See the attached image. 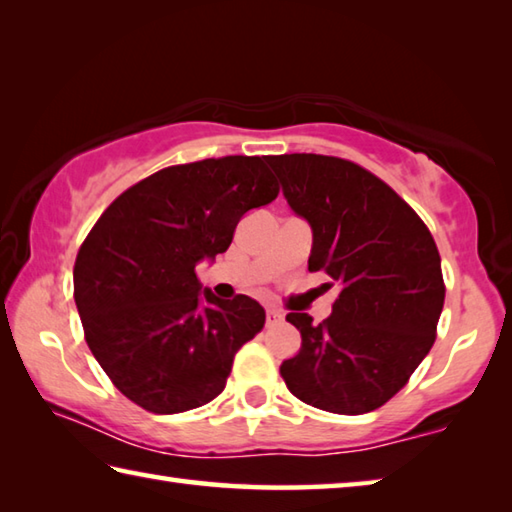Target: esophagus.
<instances>
[{
    "label": "esophagus",
    "mask_w": 512,
    "mask_h": 512,
    "mask_svg": "<svg viewBox=\"0 0 512 512\" xmlns=\"http://www.w3.org/2000/svg\"><path fill=\"white\" fill-rule=\"evenodd\" d=\"M284 320V314L282 311H277V309H266V325L268 327H273V325H277V323H282Z\"/></svg>",
    "instance_id": "1"
}]
</instances>
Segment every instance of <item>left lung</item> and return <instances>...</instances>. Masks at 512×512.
<instances>
[{
    "instance_id": "left-lung-1",
    "label": "left lung",
    "mask_w": 512,
    "mask_h": 512,
    "mask_svg": "<svg viewBox=\"0 0 512 512\" xmlns=\"http://www.w3.org/2000/svg\"><path fill=\"white\" fill-rule=\"evenodd\" d=\"M293 212L314 232L309 271L339 284L332 316H287L302 348L280 366L289 391L341 415L379 409L427 357L445 282L431 232L361 164L334 155H268Z\"/></svg>"
}]
</instances>
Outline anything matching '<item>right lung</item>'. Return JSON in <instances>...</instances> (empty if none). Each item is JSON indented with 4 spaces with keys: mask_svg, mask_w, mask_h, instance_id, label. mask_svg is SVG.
<instances>
[{
    "mask_svg": "<svg viewBox=\"0 0 512 512\" xmlns=\"http://www.w3.org/2000/svg\"><path fill=\"white\" fill-rule=\"evenodd\" d=\"M277 194L266 155L176 164L128 187L88 232L74 262L85 341L144 411L212 402L241 345L262 332V305L201 293L196 264L225 253L241 216Z\"/></svg>",
    "mask_w": 512,
    "mask_h": 512,
    "instance_id": "obj_1",
    "label": "right lung"
}]
</instances>
